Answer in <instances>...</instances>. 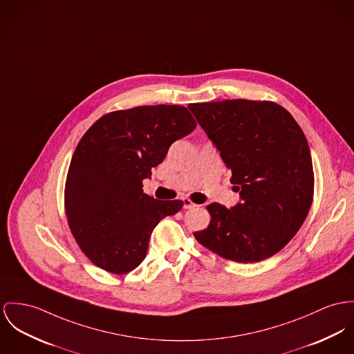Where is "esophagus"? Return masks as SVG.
Returning a JSON list of instances; mask_svg holds the SVG:
<instances>
[{"instance_id":"esophagus-1","label":"esophagus","mask_w":354,"mask_h":354,"mask_svg":"<svg viewBox=\"0 0 354 354\" xmlns=\"http://www.w3.org/2000/svg\"><path fill=\"white\" fill-rule=\"evenodd\" d=\"M183 207H185V209H194V207H198V205L194 203L189 198H185V199H183Z\"/></svg>"}]
</instances>
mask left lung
Returning a JSON list of instances; mask_svg holds the SVG:
<instances>
[{"mask_svg": "<svg viewBox=\"0 0 354 354\" xmlns=\"http://www.w3.org/2000/svg\"><path fill=\"white\" fill-rule=\"evenodd\" d=\"M189 109L241 196L232 209L210 203V223L194 237L232 261L271 257L298 233L313 203L314 171L303 131L271 101L225 100L190 104Z\"/></svg>", "mask_w": 354, "mask_h": 354, "instance_id": "8db88e82", "label": "left lung"}]
</instances>
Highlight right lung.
<instances>
[{
	"label": "right lung",
	"instance_id": "add662e5",
	"mask_svg": "<svg viewBox=\"0 0 354 354\" xmlns=\"http://www.w3.org/2000/svg\"><path fill=\"white\" fill-rule=\"evenodd\" d=\"M196 127L180 105L137 106L102 115L83 135L64 187L70 230L88 260L115 274L145 259L155 226L176 214L182 201H158L142 180L162 163L171 144Z\"/></svg>",
	"mask_w": 354,
	"mask_h": 354
}]
</instances>
